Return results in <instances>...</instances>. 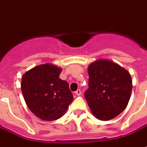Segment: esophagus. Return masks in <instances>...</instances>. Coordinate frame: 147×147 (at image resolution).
Returning a JSON list of instances; mask_svg holds the SVG:
<instances>
[{
  "instance_id": "1",
  "label": "esophagus",
  "mask_w": 147,
  "mask_h": 147,
  "mask_svg": "<svg viewBox=\"0 0 147 147\" xmlns=\"http://www.w3.org/2000/svg\"><path fill=\"white\" fill-rule=\"evenodd\" d=\"M75 94H76L77 96H80V95H81V90L80 89H77L76 92H75Z\"/></svg>"
}]
</instances>
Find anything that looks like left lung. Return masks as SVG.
Listing matches in <instances>:
<instances>
[{"label":"left lung","mask_w":147,"mask_h":147,"mask_svg":"<svg viewBox=\"0 0 147 147\" xmlns=\"http://www.w3.org/2000/svg\"><path fill=\"white\" fill-rule=\"evenodd\" d=\"M89 89L84 93L95 117L110 120L116 117L129 103L132 92L129 72L114 62L99 59L88 67Z\"/></svg>","instance_id":"obj_1"}]
</instances>
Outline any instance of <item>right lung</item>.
Returning <instances> with one entry per match:
<instances>
[{
    "instance_id": "add662e5",
    "label": "right lung",
    "mask_w": 147,
    "mask_h": 147,
    "mask_svg": "<svg viewBox=\"0 0 147 147\" xmlns=\"http://www.w3.org/2000/svg\"><path fill=\"white\" fill-rule=\"evenodd\" d=\"M62 69L46 63L23 76L21 89L30 111L38 118L52 121L63 115L73 101L67 81L59 78Z\"/></svg>"
}]
</instances>
